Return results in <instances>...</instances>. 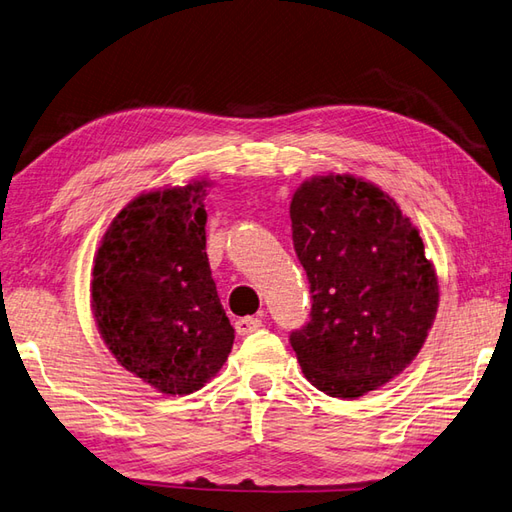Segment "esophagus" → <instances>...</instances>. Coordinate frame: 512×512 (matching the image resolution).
Segmentation results:
<instances>
[{
    "instance_id": "esophagus-1",
    "label": "esophagus",
    "mask_w": 512,
    "mask_h": 512,
    "mask_svg": "<svg viewBox=\"0 0 512 512\" xmlns=\"http://www.w3.org/2000/svg\"><path fill=\"white\" fill-rule=\"evenodd\" d=\"M263 326V320H260V317H241V320H236L234 322V328H236V333L238 335H249V333H254V331H258V328Z\"/></svg>"
}]
</instances>
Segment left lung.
<instances>
[{
  "label": "left lung",
  "mask_w": 512,
  "mask_h": 512,
  "mask_svg": "<svg viewBox=\"0 0 512 512\" xmlns=\"http://www.w3.org/2000/svg\"><path fill=\"white\" fill-rule=\"evenodd\" d=\"M289 214L313 300L289 342L317 390L357 399L423 348L438 311L434 265L396 201L352 175L304 181Z\"/></svg>",
  "instance_id": "left-lung-1"
}]
</instances>
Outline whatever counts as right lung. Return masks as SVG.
I'll list each match as a JSON object with an SVG mask.
<instances>
[{
    "label": "right lung",
    "instance_id": "right-lung-1",
    "mask_svg": "<svg viewBox=\"0 0 512 512\" xmlns=\"http://www.w3.org/2000/svg\"><path fill=\"white\" fill-rule=\"evenodd\" d=\"M153 190L111 221L92 271V311L122 368L164 394H192L221 370L234 328L206 254V188Z\"/></svg>",
    "mask_w": 512,
    "mask_h": 512
}]
</instances>
